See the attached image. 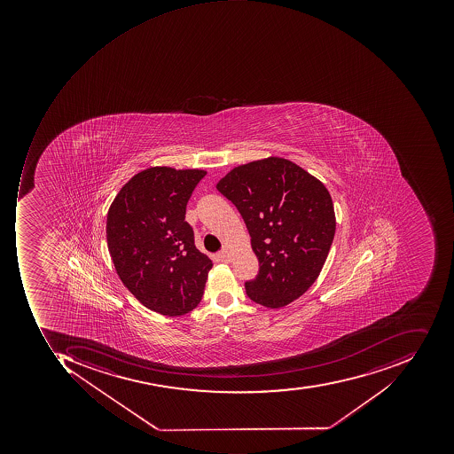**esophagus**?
I'll return each mask as SVG.
<instances>
[{
	"instance_id": "esophagus-1",
	"label": "esophagus",
	"mask_w": 454,
	"mask_h": 454,
	"mask_svg": "<svg viewBox=\"0 0 454 454\" xmlns=\"http://www.w3.org/2000/svg\"><path fill=\"white\" fill-rule=\"evenodd\" d=\"M218 258H220L221 262H225V263H228V262L231 261V251H229L228 248H223V251L218 254Z\"/></svg>"
}]
</instances>
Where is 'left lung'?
I'll return each mask as SVG.
<instances>
[{
  "mask_svg": "<svg viewBox=\"0 0 454 454\" xmlns=\"http://www.w3.org/2000/svg\"><path fill=\"white\" fill-rule=\"evenodd\" d=\"M243 216L259 273L247 296L281 309L309 291L322 271L335 233L332 196L292 160L269 157L231 169L216 184Z\"/></svg>",
  "mask_w": 454,
  "mask_h": 454,
  "instance_id": "left-lung-1",
  "label": "left lung"
}]
</instances>
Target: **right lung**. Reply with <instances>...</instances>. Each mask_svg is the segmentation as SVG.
<instances>
[{"instance_id":"right-lung-1","label":"right lung","mask_w":454,"mask_h":454,"mask_svg":"<svg viewBox=\"0 0 454 454\" xmlns=\"http://www.w3.org/2000/svg\"><path fill=\"white\" fill-rule=\"evenodd\" d=\"M205 176L200 169L148 168L128 181L107 213V247L120 279L160 315L192 311L213 267L185 221L188 200Z\"/></svg>"}]
</instances>
